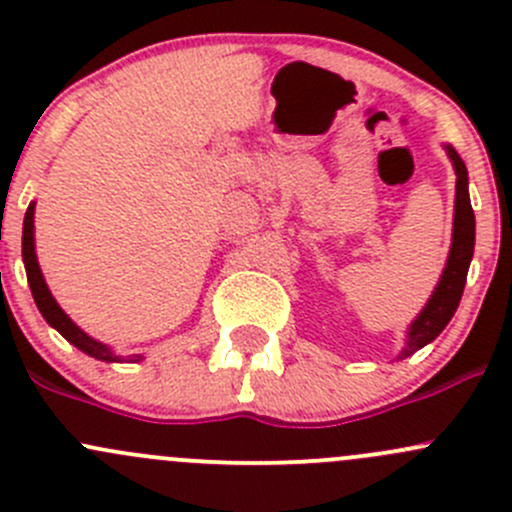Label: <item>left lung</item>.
Listing matches in <instances>:
<instances>
[{
	"label": "left lung",
	"mask_w": 512,
	"mask_h": 512,
	"mask_svg": "<svg viewBox=\"0 0 512 512\" xmlns=\"http://www.w3.org/2000/svg\"><path fill=\"white\" fill-rule=\"evenodd\" d=\"M446 151L453 168H456V215H453L451 252H448L446 270H443L441 280H438V287L433 289L428 304L421 309L414 324H411L409 339H406V347L399 354V359H406V356L426 347L451 322V317L458 309V302L463 297L468 267H471L473 260V247H476V215H473L471 198H468L466 163H463L461 156L451 146H446Z\"/></svg>",
	"instance_id": "1"
}]
</instances>
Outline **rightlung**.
Returning <instances> with one entry per match:
<instances>
[{
    "instance_id": "add662e5",
    "label": "right lung",
    "mask_w": 512,
    "mask_h": 512,
    "mask_svg": "<svg viewBox=\"0 0 512 512\" xmlns=\"http://www.w3.org/2000/svg\"><path fill=\"white\" fill-rule=\"evenodd\" d=\"M22 257H24V267H27L29 287H32L34 302H36V307H39L41 317H44L46 322H49L51 327H54L56 332L66 339V342H71L76 349H81L84 354L94 356V359H101V361H138L141 359L138 354L128 356V359H121V356L113 354L106 344L91 339L89 334L81 332V329L76 327L69 317H66L64 309H61L59 304H56V299L51 297L49 287H46V282H44V275H41V270H39V262H36V252H34V203L29 205L27 215H24Z\"/></svg>"
}]
</instances>
